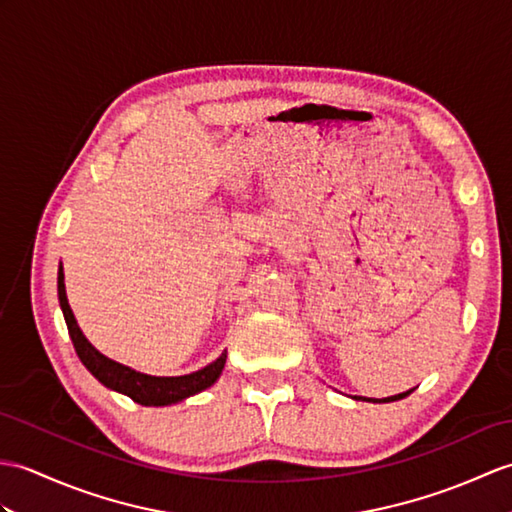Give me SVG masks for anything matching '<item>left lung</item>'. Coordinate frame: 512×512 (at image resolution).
<instances>
[{"mask_svg": "<svg viewBox=\"0 0 512 512\" xmlns=\"http://www.w3.org/2000/svg\"><path fill=\"white\" fill-rule=\"evenodd\" d=\"M412 390H408V392H399V395H395V397H386L384 401H397V399H403V397H408Z\"/></svg>", "mask_w": 512, "mask_h": 512, "instance_id": "obj_1", "label": "left lung"}]
</instances>
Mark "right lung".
Segmentation results:
<instances>
[{"label": "right lung", "mask_w": 512, "mask_h": 512, "mask_svg": "<svg viewBox=\"0 0 512 512\" xmlns=\"http://www.w3.org/2000/svg\"><path fill=\"white\" fill-rule=\"evenodd\" d=\"M58 301H61V310L69 329V338L74 342L78 358L87 366V371L106 388H113L117 392H122V395H128L133 401L141 403V406H168V403H176L189 395H196V392L205 390L216 382L222 373L224 362H227V351H224L216 362H211L209 366L189 375L152 377V375L137 373L133 368L104 358V355L100 351H95L89 344V340L82 336V331L67 303L63 266L58 268Z\"/></svg>", "instance_id": "add662e5"}]
</instances>
